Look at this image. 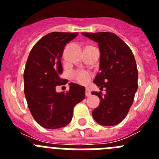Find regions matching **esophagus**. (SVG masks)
Wrapping results in <instances>:
<instances>
[{
    "mask_svg": "<svg viewBox=\"0 0 159 159\" xmlns=\"http://www.w3.org/2000/svg\"><path fill=\"white\" fill-rule=\"evenodd\" d=\"M85 95H86V96H90V95H92V93H91V91H90V89L88 88H86V92H85Z\"/></svg>",
    "mask_w": 159,
    "mask_h": 159,
    "instance_id": "esophagus-1",
    "label": "esophagus"
}]
</instances>
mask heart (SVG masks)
Segmentation results:
<instances>
[{
	"instance_id": "b5f03b06",
	"label": "heart",
	"mask_w": 159,
	"mask_h": 159,
	"mask_svg": "<svg viewBox=\"0 0 159 159\" xmlns=\"http://www.w3.org/2000/svg\"><path fill=\"white\" fill-rule=\"evenodd\" d=\"M72 78L76 82L81 84H85L90 80L91 74L87 71H77L72 73Z\"/></svg>"
}]
</instances>
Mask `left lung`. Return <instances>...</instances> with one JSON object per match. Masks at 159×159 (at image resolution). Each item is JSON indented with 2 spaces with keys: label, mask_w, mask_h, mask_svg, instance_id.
I'll return each instance as SVG.
<instances>
[{
  "label": "left lung",
  "mask_w": 159,
  "mask_h": 159,
  "mask_svg": "<svg viewBox=\"0 0 159 159\" xmlns=\"http://www.w3.org/2000/svg\"><path fill=\"white\" fill-rule=\"evenodd\" d=\"M98 43L100 51L99 72L94 80L106 94L92 92L100 104L92 111L94 119L102 126H115L127 116L138 89V69L130 48L112 32H82Z\"/></svg>",
  "instance_id": "8db88e82"
}]
</instances>
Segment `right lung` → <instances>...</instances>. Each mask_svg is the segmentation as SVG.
Instances as JSON below:
<instances>
[{"instance_id":"right-lung-1","label":"right lung","mask_w":159,"mask_h":159,"mask_svg":"<svg viewBox=\"0 0 159 159\" xmlns=\"http://www.w3.org/2000/svg\"><path fill=\"white\" fill-rule=\"evenodd\" d=\"M77 32H53L43 36L33 46L28 57L25 71V95L32 117L47 129L65 127L71 122L73 108L85 98V88L70 83L69 91L57 92L64 85L61 57L68 42Z\"/></svg>"}]
</instances>
